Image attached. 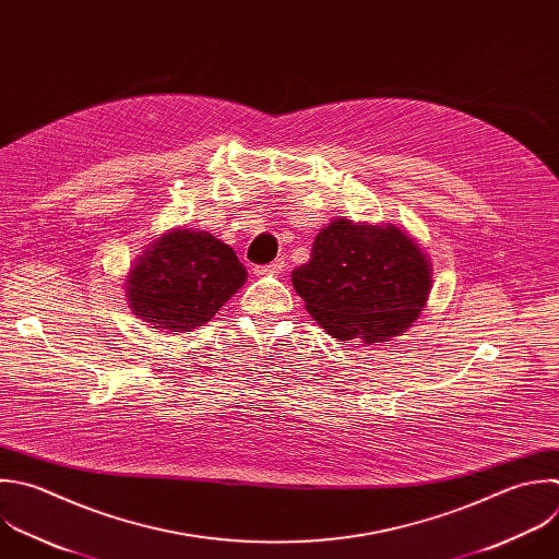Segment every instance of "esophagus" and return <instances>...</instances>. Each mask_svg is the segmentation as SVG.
Instances as JSON below:
<instances>
[{"mask_svg":"<svg viewBox=\"0 0 559 559\" xmlns=\"http://www.w3.org/2000/svg\"><path fill=\"white\" fill-rule=\"evenodd\" d=\"M286 271V262L280 258L271 264H262V266H255V275H280Z\"/></svg>","mask_w":559,"mask_h":559,"instance_id":"obj_1","label":"esophagus"}]
</instances>
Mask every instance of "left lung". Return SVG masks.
I'll list each match as a JSON object with an SVG mask.
<instances>
[{
    "label": "left lung",
    "instance_id": "left-lung-1",
    "mask_svg": "<svg viewBox=\"0 0 559 559\" xmlns=\"http://www.w3.org/2000/svg\"><path fill=\"white\" fill-rule=\"evenodd\" d=\"M430 262L395 225L336 218L323 227L293 286L310 317L345 343H384L408 330L430 293Z\"/></svg>",
    "mask_w": 559,
    "mask_h": 559
}]
</instances>
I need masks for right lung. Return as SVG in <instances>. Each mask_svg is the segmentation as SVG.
Wrapping results in <instances>:
<instances>
[{
	"instance_id": "obj_1",
	"label": "right lung",
	"mask_w": 559,
	"mask_h": 559,
	"mask_svg": "<svg viewBox=\"0 0 559 559\" xmlns=\"http://www.w3.org/2000/svg\"><path fill=\"white\" fill-rule=\"evenodd\" d=\"M247 280L234 249L207 231L173 229L127 275V301L155 330L192 332L207 323Z\"/></svg>"
}]
</instances>
